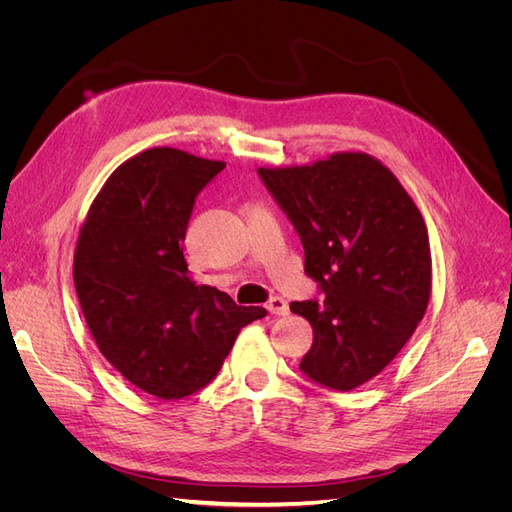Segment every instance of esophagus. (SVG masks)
I'll return each mask as SVG.
<instances>
[{"instance_id": "esophagus-1", "label": "esophagus", "mask_w": 512, "mask_h": 512, "mask_svg": "<svg viewBox=\"0 0 512 512\" xmlns=\"http://www.w3.org/2000/svg\"><path fill=\"white\" fill-rule=\"evenodd\" d=\"M267 309H269L271 314H275V316H288V312H290L288 301H284L282 297H273V299H269Z\"/></svg>"}]
</instances>
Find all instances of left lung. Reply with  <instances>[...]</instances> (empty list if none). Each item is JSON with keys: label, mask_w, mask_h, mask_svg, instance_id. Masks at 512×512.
Here are the masks:
<instances>
[{"label": "left lung", "mask_w": 512, "mask_h": 512, "mask_svg": "<svg viewBox=\"0 0 512 512\" xmlns=\"http://www.w3.org/2000/svg\"><path fill=\"white\" fill-rule=\"evenodd\" d=\"M305 250L322 301H294L314 344L301 371L352 391L389 365L423 320L431 294L429 235L421 211L380 160L363 151L284 168H258Z\"/></svg>", "instance_id": "obj_1"}]
</instances>
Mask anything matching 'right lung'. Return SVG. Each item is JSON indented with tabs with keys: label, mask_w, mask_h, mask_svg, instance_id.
<instances>
[{
	"label": "right lung",
	"mask_w": 512,
	"mask_h": 512,
	"mask_svg": "<svg viewBox=\"0 0 512 512\" xmlns=\"http://www.w3.org/2000/svg\"><path fill=\"white\" fill-rule=\"evenodd\" d=\"M224 166L173 147L145 149L113 170L79 230L74 286L91 337L153 397L203 389L245 324L267 316L196 282L183 256L196 194Z\"/></svg>",
	"instance_id": "add662e5"
}]
</instances>
